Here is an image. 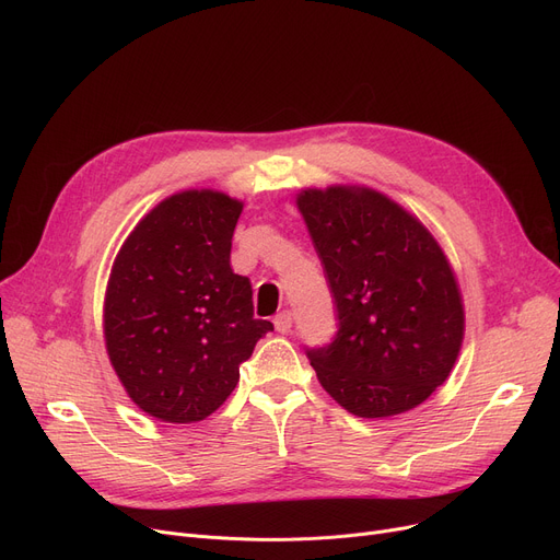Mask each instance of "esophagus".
Returning <instances> with one entry per match:
<instances>
[{
	"label": "esophagus",
	"instance_id": "obj_1",
	"mask_svg": "<svg viewBox=\"0 0 560 560\" xmlns=\"http://www.w3.org/2000/svg\"><path fill=\"white\" fill-rule=\"evenodd\" d=\"M275 329H277L279 334H288V331L292 329V313H290V311H283V313H279V315L275 317Z\"/></svg>",
	"mask_w": 560,
	"mask_h": 560
}]
</instances>
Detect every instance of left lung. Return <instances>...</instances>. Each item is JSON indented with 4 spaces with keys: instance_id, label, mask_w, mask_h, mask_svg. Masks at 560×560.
Listing matches in <instances>:
<instances>
[{
    "instance_id": "left-lung-1",
    "label": "left lung",
    "mask_w": 560,
    "mask_h": 560,
    "mask_svg": "<svg viewBox=\"0 0 560 560\" xmlns=\"http://www.w3.org/2000/svg\"><path fill=\"white\" fill-rule=\"evenodd\" d=\"M336 300L338 334L308 349L317 381L359 418H390L443 386L465 311L447 254L401 203L368 186L298 192Z\"/></svg>"
}]
</instances>
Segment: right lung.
<instances>
[{"mask_svg":"<svg viewBox=\"0 0 560 560\" xmlns=\"http://www.w3.org/2000/svg\"><path fill=\"white\" fill-rule=\"evenodd\" d=\"M243 201L182 190L159 201L117 252L104 295V340L131 401L161 422L206 420L238 386L241 363L272 322L231 270Z\"/></svg>","mask_w":560,"mask_h":560,"instance_id":"obj_1","label":"right lung"}]
</instances>
